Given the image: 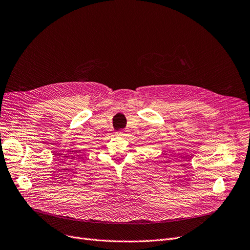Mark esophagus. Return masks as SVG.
<instances>
[{"label": "esophagus", "instance_id": "obj_1", "mask_svg": "<svg viewBox=\"0 0 250 250\" xmlns=\"http://www.w3.org/2000/svg\"><path fill=\"white\" fill-rule=\"evenodd\" d=\"M117 135L118 136H126L127 133H126V131H119V132H117Z\"/></svg>", "mask_w": 250, "mask_h": 250}]
</instances>
